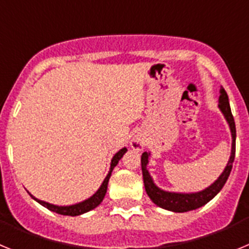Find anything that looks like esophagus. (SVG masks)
<instances>
[{
	"label": "esophagus",
	"instance_id": "1",
	"mask_svg": "<svg viewBox=\"0 0 249 249\" xmlns=\"http://www.w3.org/2000/svg\"><path fill=\"white\" fill-rule=\"evenodd\" d=\"M132 148L136 149V151H141L142 149V147H143V142L141 140H133L132 141V143H131Z\"/></svg>",
	"mask_w": 249,
	"mask_h": 249
}]
</instances>
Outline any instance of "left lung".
I'll return each mask as SVG.
<instances>
[{
	"label": "left lung",
	"instance_id": "8db88e82",
	"mask_svg": "<svg viewBox=\"0 0 249 249\" xmlns=\"http://www.w3.org/2000/svg\"><path fill=\"white\" fill-rule=\"evenodd\" d=\"M221 96L218 100V107L224 114V118L227 120L228 124H230L231 133H232V152H231V157L228 160L227 166L224 168L223 173L218 177V179L213 184H211L208 188L201 191V192L196 193H175V192H167V191L160 190L153 183V179L149 176L148 171H147V164H148V157L149 153L143 152L141 156V167H142V175H143V182L144 188L148 195L149 198L158 207L163 208V210L172 211V212H188V211L197 210L199 207L204 206L206 203L211 201L219 191L223 188L224 183L227 182L230 173L232 171V164L234 160V156H236V124H234V120H233V114L231 112L230 102H228L227 92L224 91L222 87L219 91Z\"/></svg>",
	"mask_w": 249,
	"mask_h": 249
}]
</instances>
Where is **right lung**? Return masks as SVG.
Instances as JSON below:
<instances>
[{
  "instance_id": "add662e5",
  "label": "right lung",
  "mask_w": 249,
  "mask_h": 249,
  "mask_svg": "<svg viewBox=\"0 0 249 249\" xmlns=\"http://www.w3.org/2000/svg\"><path fill=\"white\" fill-rule=\"evenodd\" d=\"M126 152H127V148H122L121 151H118L117 153L113 156V158H112V160H111V168H109V172H108V175H107V177L105 178V181H103V183L101 184V187L98 188L97 192L94 193L92 197H89V199H86V201L80 202V203L72 204V206H54V204L47 203V202H45V201H39V199L35 198L34 196L31 195V193H30V196L34 199H36L39 204H42L43 207L48 208V210L52 211V212L58 213V214L72 215V217H74V215L83 214V213L89 212V211L96 208V207H97L98 204L103 201V198H105V196H106V192H107V186H108V181H109V177H111L112 171H113L114 167L117 166L118 160L123 157V155H124Z\"/></svg>"
}]
</instances>
